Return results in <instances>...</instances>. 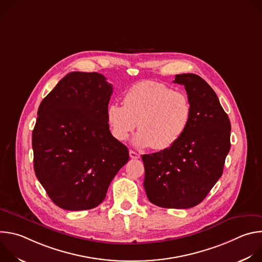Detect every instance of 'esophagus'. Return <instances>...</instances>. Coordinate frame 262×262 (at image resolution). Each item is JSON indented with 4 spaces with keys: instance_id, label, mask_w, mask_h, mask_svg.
<instances>
[{
    "instance_id": "esophagus-1",
    "label": "esophagus",
    "mask_w": 262,
    "mask_h": 262,
    "mask_svg": "<svg viewBox=\"0 0 262 262\" xmlns=\"http://www.w3.org/2000/svg\"><path fill=\"white\" fill-rule=\"evenodd\" d=\"M129 157H130V159H135V160H137V159H139L140 158V155L139 154H137L136 151H134V150H129Z\"/></svg>"
}]
</instances>
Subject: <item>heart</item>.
I'll return each mask as SVG.
<instances>
[{
	"instance_id": "1",
	"label": "heart",
	"mask_w": 262,
	"mask_h": 262,
	"mask_svg": "<svg viewBox=\"0 0 262 262\" xmlns=\"http://www.w3.org/2000/svg\"><path fill=\"white\" fill-rule=\"evenodd\" d=\"M123 103L107 105L106 120L112 134L118 141H125L138 125L140 132L134 143L142 148L169 149L183 136L192 118L189 96L157 82L134 85L124 94Z\"/></svg>"
}]
</instances>
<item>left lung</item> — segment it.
I'll use <instances>...</instances> for the list:
<instances>
[{
  "mask_svg": "<svg viewBox=\"0 0 262 262\" xmlns=\"http://www.w3.org/2000/svg\"><path fill=\"white\" fill-rule=\"evenodd\" d=\"M192 103V118L172 147L143 155L144 188L151 203L165 208L198 205L223 174L230 150L231 124L212 88L194 73L175 76Z\"/></svg>",
  "mask_w": 262,
  "mask_h": 262,
  "instance_id": "1",
  "label": "left lung"
}]
</instances>
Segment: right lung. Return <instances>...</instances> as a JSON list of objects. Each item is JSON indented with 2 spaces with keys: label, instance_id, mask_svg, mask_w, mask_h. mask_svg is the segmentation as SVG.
Here are the masks:
<instances>
[{
  "label": "right lung",
  "instance_id": "right-lung-1",
  "mask_svg": "<svg viewBox=\"0 0 262 262\" xmlns=\"http://www.w3.org/2000/svg\"><path fill=\"white\" fill-rule=\"evenodd\" d=\"M112 93L113 87L102 74L73 71L38 107L32 134L34 171L63 209L98 206L128 162L127 147L112 136L106 120Z\"/></svg>",
  "mask_w": 262,
  "mask_h": 262
}]
</instances>
